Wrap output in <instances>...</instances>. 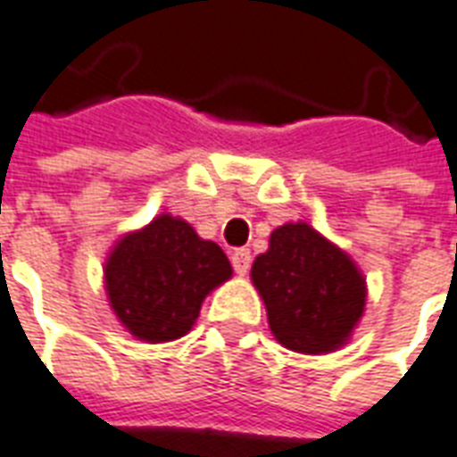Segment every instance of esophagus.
I'll return each instance as SVG.
<instances>
[{
  "label": "esophagus",
  "instance_id": "34e87169",
  "mask_svg": "<svg viewBox=\"0 0 457 457\" xmlns=\"http://www.w3.org/2000/svg\"><path fill=\"white\" fill-rule=\"evenodd\" d=\"M229 259H232L237 275L249 273V268H252V253H249V249H235V252L229 253Z\"/></svg>",
  "mask_w": 457,
  "mask_h": 457
}]
</instances>
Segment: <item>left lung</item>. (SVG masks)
I'll return each instance as SVG.
<instances>
[{
    "instance_id": "8db88e82",
    "label": "left lung",
    "mask_w": 457,
    "mask_h": 457,
    "mask_svg": "<svg viewBox=\"0 0 457 457\" xmlns=\"http://www.w3.org/2000/svg\"><path fill=\"white\" fill-rule=\"evenodd\" d=\"M268 326L287 350L326 354L343 347L367 304V280L354 261L306 222L273 229L252 266Z\"/></svg>"
}]
</instances>
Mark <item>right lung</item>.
<instances>
[{"instance_id":"add662e5","label":"right lung","mask_w":457,"mask_h":457,"mask_svg":"<svg viewBox=\"0 0 457 457\" xmlns=\"http://www.w3.org/2000/svg\"><path fill=\"white\" fill-rule=\"evenodd\" d=\"M229 278L232 266L220 246L167 213L121 237L104 261L114 316L145 343L187 336L204 299Z\"/></svg>"}]
</instances>
